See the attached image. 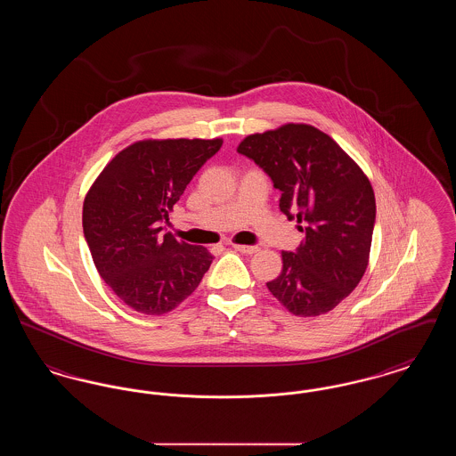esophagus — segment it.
<instances>
[{
  "mask_svg": "<svg viewBox=\"0 0 456 456\" xmlns=\"http://www.w3.org/2000/svg\"><path fill=\"white\" fill-rule=\"evenodd\" d=\"M232 248L239 253H244V255H255L258 251L256 246H244V244H232Z\"/></svg>",
  "mask_w": 456,
  "mask_h": 456,
  "instance_id": "esophagus-1",
  "label": "esophagus"
}]
</instances>
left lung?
<instances>
[{
    "label": "left lung",
    "instance_id": "left-lung-1",
    "mask_svg": "<svg viewBox=\"0 0 456 456\" xmlns=\"http://www.w3.org/2000/svg\"><path fill=\"white\" fill-rule=\"evenodd\" d=\"M238 152L282 191L281 210L305 222L296 251H282L268 290L296 316H320L342 303L368 268L376 200L368 175L323 131L287 123L255 133Z\"/></svg>",
    "mask_w": 456,
    "mask_h": 456
}]
</instances>
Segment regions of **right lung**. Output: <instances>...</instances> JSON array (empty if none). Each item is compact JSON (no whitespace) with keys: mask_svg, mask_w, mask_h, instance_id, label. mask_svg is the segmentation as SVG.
Here are the masks:
<instances>
[{"mask_svg":"<svg viewBox=\"0 0 456 456\" xmlns=\"http://www.w3.org/2000/svg\"><path fill=\"white\" fill-rule=\"evenodd\" d=\"M222 140H143L118 153L84 201V236L99 275L138 313L159 316L195 292L214 256L164 234L174 203Z\"/></svg>","mask_w":456,"mask_h":456,"instance_id":"add662e5","label":"right lung"}]
</instances>
